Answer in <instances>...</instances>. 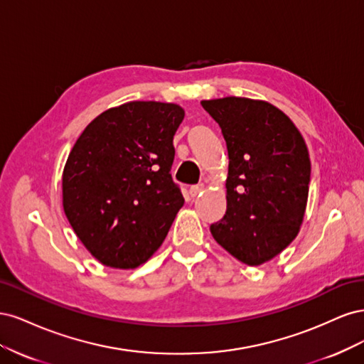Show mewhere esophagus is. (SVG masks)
Here are the masks:
<instances>
[{"label":"esophagus","mask_w":364,"mask_h":364,"mask_svg":"<svg viewBox=\"0 0 364 364\" xmlns=\"http://www.w3.org/2000/svg\"><path fill=\"white\" fill-rule=\"evenodd\" d=\"M203 190H205V185H203V183H199V185H193L191 188H190V196H191V197L199 196V194H200Z\"/></svg>","instance_id":"obj_1"}]
</instances>
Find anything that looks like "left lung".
<instances>
[{
	"instance_id": "obj_1",
	"label": "left lung",
	"mask_w": 364,
	"mask_h": 364,
	"mask_svg": "<svg viewBox=\"0 0 364 364\" xmlns=\"http://www.w3.org/2000/svg\"><path fill=\"white\" fill-rule=\"evenodd\" d=\"M222 129L229 168L217 243L247 266L272 259L299 232L311 162L301 132L278 107L245 97L203 100Z\"/></svg>"
}]
</instances>
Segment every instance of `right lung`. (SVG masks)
I'll use <instances>...</instances> for the list:
<instances>
[{"label": "right lung", "mask_w": 364, "mask_h": 364, "mask_svg": "<svg viewBox=\"0 0 364 364\" xmlns=\"http://www.w3.org/2000/svg\"><path fill=\"white\" fill-rule=\"evenodd\" d=\"M183 115L173 103L129 102L98 115L75 141L62 176L63 211L105 266L146 262L183 206L170 173Z\"/></svg>", "instance_id": "add662e5"}]
</instances>
